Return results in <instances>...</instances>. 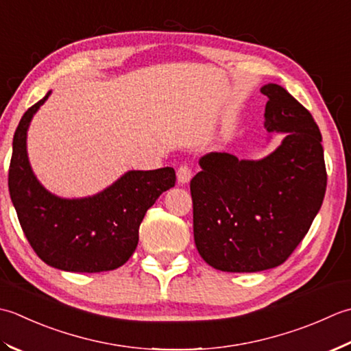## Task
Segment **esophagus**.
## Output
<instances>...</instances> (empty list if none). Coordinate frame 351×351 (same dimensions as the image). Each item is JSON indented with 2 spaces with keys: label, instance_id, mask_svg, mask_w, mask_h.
<instances>
[{
  "label": "esophagus",
  "instance_id": "1",
  "mask_svg": "<svg viewBox=\"0 0 351 351\" xmlns=\"http://www.w3.org/2000/svg\"><path fill=\"white\" fill-rule=\"evenodd\" d=\"M191 178H192V169L188 165H182L177 169V180L180 184L189 183Z\"/></svg>",
  "mask_w": 351,
  "mask_h": 351
}]
</instances>
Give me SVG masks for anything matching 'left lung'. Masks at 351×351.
<instances>
[{"instance_id": "left-lung-1", "label": "left lung", "mask_w": 351, "mask_h": 351, "mask_svg": "<svg viewBox=\"0 0 351 351\" xmlns=\"http://www.w3.org/2000/svg\"><path fill=\"white\" fill-rule=\"evenodd\" d=\"M261 92L268 97L265 128L285 133L282 144L261 160L209 153L191 180L197 250L227 273L282 265L309 232L326 194L324 149L309 110L276 83Z\"/></svg>"}]
</instances>
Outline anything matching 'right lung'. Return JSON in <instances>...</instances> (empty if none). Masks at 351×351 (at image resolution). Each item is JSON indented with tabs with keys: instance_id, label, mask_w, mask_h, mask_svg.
<instances>
[{
	"instance_id": "obj_1",
	"label": "right lung",
	"mask_w": 351,
	"mask_h": 351,
	"mask_svg": "<svg viewBox=\"0 0 351 351\" xmlns=\"http://www.w3.org/2000/svg\"><path fill=\"white\" fill-rule=\"evenodd\" d=\"M49 94L24 113L13 136L9 191L19 224L34 253L49 267L73 273L117 269L138 247L147 210L176 184V171H128L97 195H53L38 182L27 156L28 125Z\"/></svg>"
}]
</instances>
